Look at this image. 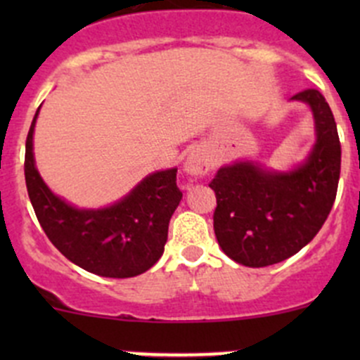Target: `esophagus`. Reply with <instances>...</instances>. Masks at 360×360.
Instances as JSON below:
<instances>
[{
	"instance_id": "1",
	"label": "esophagus",
	"mask_w": 360,
	"mask_h": 360,
	"mask_svg": "<svg viewBox=\"0 0 360 360\" xmlns=\"http://www.w3.org/2000/svg\"><path fill=\"white\" fill-rule=\"evenodd\" d=\"M210 169H212V160L207 155V151L200 148L191 151L184 160V172L190 176H205Z\"/></svg>"
}]
</instances>
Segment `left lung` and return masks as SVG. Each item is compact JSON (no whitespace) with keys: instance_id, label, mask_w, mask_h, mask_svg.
Masks as SVG:
<instances>
[{"instance_id":"obj_1","label":"left lung","mask_w":360,"mask_h":360,"mask_svg":"<svg viewBox=\"0 0 360 360\" xmlns=\"http://www.w3.org/2000/svg\"><path fill=\"white\" fill-rule=\"evenodd\" d=\"M310 106L315 144L288 172L245 160L217 170L214 233L228 257L250 268L281 263L300 252L322 228L335 203L341 146L331 108L319 90L291 97Z\"/></svg>"}]
</instances>
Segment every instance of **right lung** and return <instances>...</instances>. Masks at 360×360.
<instances>
[{"label": "right lung", "instance_id": "add662e5", "mask_svg": "<svg viewBox=\"0 0 360 360\" xmlns=\"http://www.w3.org/2000/svg\"><path fill=\"white\" fill-rule=\"evenodd\" d=\"M36 111L25 139V186L36 217L53 245L90 274L129 278L150 270L162 257L169 221L183 193L177 169L144 177L122 200L103 209H79L57 197L34 165L32 134Z\"/></svg>", "mask_w": 360, "mask_h": 360}]
</instances>
